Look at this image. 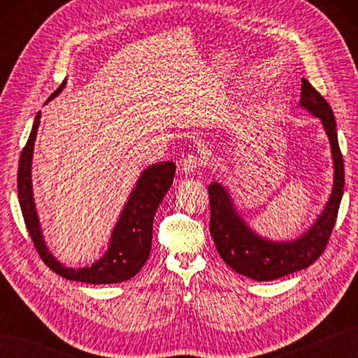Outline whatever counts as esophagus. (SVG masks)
<instances>
[{"label": "esophagus", "instance_id": "esophagus-1", "mask_svg": "<svg viewBox=\"0 0 358 358\" xmlns=\"http://www.w3.org/2000/svg\"><path fill=\"white\" fill-rule=\"evenodd\" d=\"M201 163H203L201 158H199L196 155H187V157H185L183 162H181L180 171L183 172L185 175H191L196 169H199V167L201 166Z\"/></svg>", "mask_w": 358, "mask_h": 358}]
</instances>
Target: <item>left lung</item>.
<instances>
[{
  "label": "left lung",
  "instance_id": "obj_1",
  "mask_svg": "<svg viewBox=\"0 0 358 358\" xmlns=\"http://www.w3.org/2000/svg\"><path fill=\"white\" fill-rule=\"evenodd\" d=\"M300 108L322 121L334 162V183L329 200L306 232L295 240L286 241L264 238L241 218L229 189L217 181L208 187L210 196L209 229L220 257L235 272L257 281L277 280L313 264L328 245L343 196L345 166L338 148L336 118L328 101L305 78L301 80Z\"/></svg>",
  "mask_w": 358,
  "mask_h": 358
}]
</instances>
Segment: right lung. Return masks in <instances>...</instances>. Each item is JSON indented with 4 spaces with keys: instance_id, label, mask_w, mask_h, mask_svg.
<instances>
[{
    "instance_id": "add662e5",
    "label": "right lung",
    "mask_w": 358,
    "mask_h": 358,
    "mask_svg": "<svg viewBox=\"0 0 358 358\" xmlns=\"http://www.w3.org/2000/svg\"><path fill=\"white\" fill-rule=\"evenodd\" d=\"M66 81L50 95L48 103L59 95ZM40 120L41 112H38L32 132L21 152L18 166V200L26 227L38 254L53 272L72 281H81V283L89 285H109L132 278L140 272L149 258L154 217L159 203L163 201L166 192L173 183L175 163H157L141 172L115 226H113L108 250L100 260L94 262L90 266H85V268H67L45 245L34 200L32 158Z\"/></svg>"
}]
</instances>
